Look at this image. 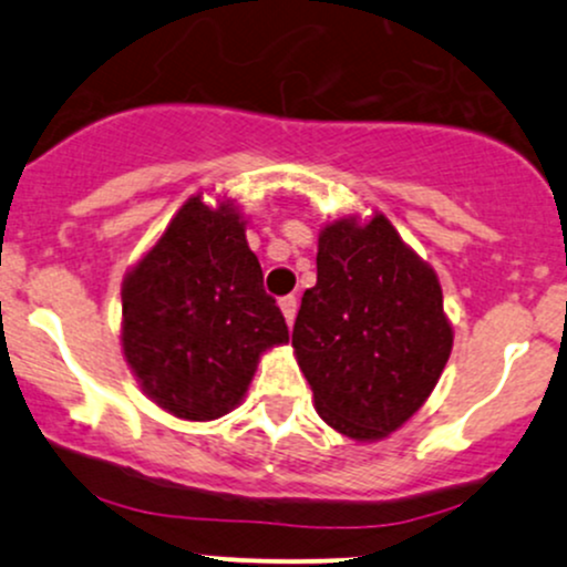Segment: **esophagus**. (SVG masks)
Returning <instances> with one entry per match:
<instances>
[{
	"mask_svg": "<svg viewBox=\"0 0 567 567\" xmlns=\"http://www.w3.org/2000/svg\"><path fill=\"white\" fill-rule=\"evenodd\" d=\"M279 309H282L285 322H288V328H292V322H296V311H298V301H296V296H285V298H279Z\"/></svg>",
	"mask_w": 567,
	"mask_h": 567,
	"instance_id": "esophagus-1",
	"label": "esophagus"
}]
</instances>
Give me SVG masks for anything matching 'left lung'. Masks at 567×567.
Returning <instances> with one entry per match:
<instances>
[{
	"label": "left lung",
	"instance_id": "left-lung-1",
	"mask_svg": "<svg viewBox=\"0 0 567 567\" xmlns=\"http://www.w3.org/2000/svg\"><path fill=\"white\" fill-rule=\"evenodd\" d=\"M292 349L317 413L354 442L389 437L434 392L453 324L434 269L383 213L322 226Z\"/></svg>",
	"mask_w": 567,
	"mask_h": 567
}]
</instances>
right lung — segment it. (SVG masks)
<instances>
[{"label": "right lung", "mask_w": 567, "mask_h": 567, "mask_svg": "<svg viewBox=\"0 0 567 567\" xmlns=\"http://www.w3.org/2000/svg\"><path fill=\"white\" fill-rule=\"evenodd\" d=\"M245 226L237 199L194 194L122 279V354L175 419L231 413L264 351L290 338Z\"/></svg>", "instance_id": "right-lung-1"}]
</instances>
